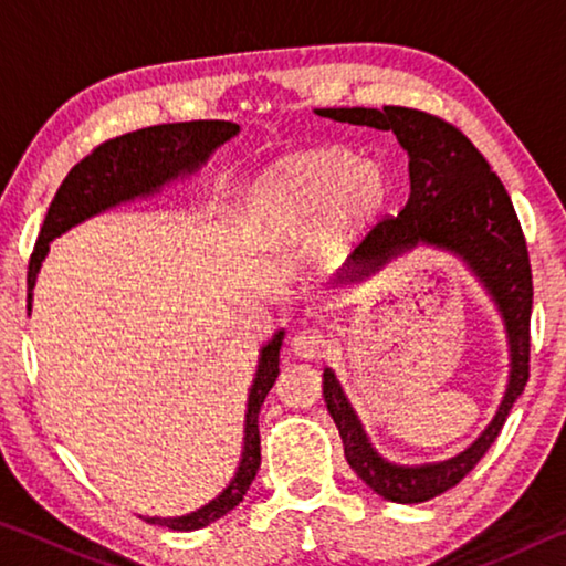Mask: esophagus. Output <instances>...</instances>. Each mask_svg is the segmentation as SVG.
Masks as SVG:
<instances>
[{
    "instance_id": "1",
    "label": "esophagus",
    "mask_w": 566,
    "mask_h": 566,
    "mask_svg": "<svg viewBox=\"0 0 566 566\" xmlns=\"http://www.w3.org/2000/svg\"><path fill=\"white\" fill-rule=\"evenodd\" d=\"M324 349V334L319 329H300L292 337V352L300 359H317Z\"/></svg>"
}]
</instances>
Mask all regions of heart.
Listing matches in <instances>:
<instances>
[{
  "label": "heart",
  "mask_w": 566,
  "mask_h": 566,
  "mask_svg": "<svg viewBox=\"0 0 566 566\" xmlns=\"http://www.w3.org/2000/svg\"><path fill=\"white\" fill-rule=\"evenodd\" d=\"M391 202L389 171L349 147L302 149L276 159L249 187L254 237L282 244L314 222L324 254H344L379 222Z\"/></svg>",
  "instance_id": "heart-1"
}]
</instances>
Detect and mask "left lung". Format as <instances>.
<instances>
[{"label": "left lung", "mask_w": 566, "mask_h": 566, "mask_svg": "<svg viewBox=\"0 0 566 566\" xmlns=\"http://www.w3.org/2000/svg\"><path fill=\"white\" fill-rule=\"evenodd\" d=\"M357 127L395 132L409 155V199L361 239L339 274V284L361 282L417 244L462 256L500 310L510 342V381L494 419L462 454L437 464L401 467L377 454L334 371L324 369V401L339 429L344 457L364 484L397 504L434 500L472 472L500 437L514 401L530 379L532 266L520 219L500 177L454 124L409 107L314 109Z\"/></svg>", "instance_id": "8db88e82"}]
</instances>
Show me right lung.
<instances>
[{
  "mask_svg": "<svg viewBox=\"0 0 566 566\" xmlns=\"http://www.w3.org/2000/svg\"><path fill=\"white\" fill-rule=\"evenodd\" d=\"M239 132V124L222 119H199L157 124V127L137 129L122 134L99 145L92 155L74 165L56 189L50 209H46L40 239H36L30 272H27V310H32V290L40 274V266L50 252V242L66 229L76 227L84 219L132 202L137 197H151L157 191L185 175H191L205 165L217 147H222ZM284 332H276L272 342H266L256 364V377L249 389L247 421H244V449L239 459L237 474L227 490L205 504L202 510L185 516H145L149 524L169 526L177 532H195L202 526L222 520L227 512L244 500L249 484L254 482L256 469L262 464L260 452V409L264 397L274 387L280 375V349Z\"/></svg>",
  "mask_w": 566,
  "mask_h": 566,
  "instance_id": "add662e5",
  "label": "right lung"
}]
</instances>
